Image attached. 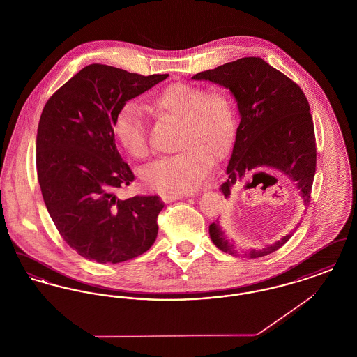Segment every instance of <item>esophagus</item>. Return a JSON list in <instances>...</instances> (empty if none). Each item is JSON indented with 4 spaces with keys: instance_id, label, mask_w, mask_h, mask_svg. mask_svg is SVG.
<instances>
[{
    "instance_id": "esophagus-1",
    "label": "esophagus",
    "mask_w": 357,
    "mask_h": 357,
    "mask_svg": "<svg viewBox=\"0 0 357 357\" xmlns=\"http://www.w3.org/2000/svg\"><path fill=\"white\" fill-rule=\"evenodd\" d=\"M181 198H183V195H179V194H172V195H162V199L166 202V204H169V202H172V201H176V199H181Z\"/></svg>"
}]
</instances>
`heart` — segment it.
I'll list each match as a JSON object with an SVG mask.
<instances>
[{"instance_id":"obj_1","label":"heart","mask_w":357,"mask_h":357,"mask_svg":"<svg viewBox=\"0 0 357 357\" xmlns=\"http://www.w3.org/2000/svg\"><path fill=\"white\" fill-rule=\"evenodd\" d=\"M158 118L181 123L176 150L143 171L147 186L163 194L191 192L201 185L213 160L231 150L238 130L236 104L229 93L201 85L174 83L147 100ZM114 134L121 147L136 159L149 153L143 116L135 102L124 104L114 120Z\"/></svg>"}]
</instances>
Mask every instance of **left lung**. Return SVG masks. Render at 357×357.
<instances>
[{"instance_id": "obj_1", "label": "left lung", "mask_w": 357, "mask_h": 357, "mask_svg": "<svg viewBox=\"0 0 357 357\" xmlns=\"http://www.w3.org/2000/svg\"><path fill=\"white\" fill-rule=\"evenodd\" d=\"M191 79L222 85L230 89L237 100L241 121L226 169L227 179L220 188L223 195L229 198L237 183L269 167L284 172L294 182L306 210L317 153L310 107L303 89L261 57H242L199 72ZM208 233L220 250L239 255L220 222H213ZM289 238L290 234L262 249L245 250L243 255L259 258L271 255Z\"/></svg>"}]
</instances>
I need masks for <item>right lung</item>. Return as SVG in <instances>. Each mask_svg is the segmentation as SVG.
<instances>
[{
    "label": "right lung",
    "instance_id": "add662e5",
    "mask_svg": "<svg viewBox=\"0 0 357 357\" xmlns=\"http://www.w3.org/2000/svg\"><path fill=\"white\" fill-rule=\"evenodd\" d=\"M167 77L91 64L43 109L36 140L41 194L60 236L86 259L124 262L146 253L156 239L163 201L118 197L135 175L116 149L114 120L126 102Z\"/></svg>",
    "mask_w": 357,
    "mask_h": 357
}]
</instances>
